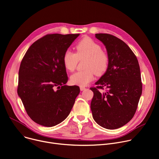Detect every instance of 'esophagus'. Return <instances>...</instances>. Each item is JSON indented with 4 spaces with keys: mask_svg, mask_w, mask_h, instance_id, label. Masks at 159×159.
<instances>
[{
    "mask_svg": "<svg viewBox=\"0 0 159 159\" xmlns=\"http://www.w3.org/2000/svg\"><path fill=\"white\" fill-rule=\"evenodd\" d=\"M85 89H86V88H85L84 87H80V90L81 91H83V90H85Z\"/></svg>",
    "mask_w": 159,
    "mask_h": 159,
    "instance_id": "1",
    "label": "esophagus"
}]
</instances>
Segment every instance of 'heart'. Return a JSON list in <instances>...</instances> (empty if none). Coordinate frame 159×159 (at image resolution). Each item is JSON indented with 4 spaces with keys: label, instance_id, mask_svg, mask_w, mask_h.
Instances as JSON below:
<instances>
[{
    "label": "heart",
    "instance_id": "obj_1",
    "mask_svg": "<svg viewBox=\"0 0 159 159\" xmlns=\"http://www.w3.org/2000/svg\"><path fill=\"white\" fill-rule=\"evenodd\" d=\"M84 58L83 70H79L70 77V82L79 86H86L94 78L95 73L101 75L107 70L109 64L108 53L101 50V45L90 38H84L75 47V53L67 50L63 55V64L69 71L74 70L79 60Z\"/></svg>",
    "mask_w": 159,
    "mask_h": 159
}]
</instances>
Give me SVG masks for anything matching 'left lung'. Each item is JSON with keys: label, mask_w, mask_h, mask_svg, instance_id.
I'll use <instances>...</instances> for the list:
<instances>
[{"label": "left lung", "mask_w": 159, "mask_h": 159, "mask_svg": "<svg viewBox=\"0 0 159 159\" xmlns=\"http://www.w3.org/2000/svg\"><path fill=\"white\" fill-rule=\"evenodd\" d=\"M105 45L109 64L104 75L91 87L90 108L97 124L107 129L124 126L136 113L142 93L140 67L136 56L123 41L109 34H96ZM107 90L101 93L99 89Z\"/></svg>", "instance_id": "1"}]
</instances>
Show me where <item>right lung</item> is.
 <instances>
[{
  "label": "right lung",
  "mask_w": 159,
  "mask_h": 159,
  "mask_svg": "<svg viewBox=\"0 0 159 159\" xmlns=\"http://www.w3.org/2000/svg\"><path fill=\"white\" fill-rule=\"evenodd\" d=\"M79 35L47 34L29 47L21 60L18 94L29 116L41 125L63 121L80 93L78 86L65 85L68 77L63 64L65 52Z\"/></svg>",
  "instance_id": "obj_1"
}]
</instances>
